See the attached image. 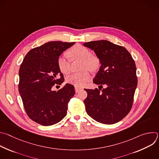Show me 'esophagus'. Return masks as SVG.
Segmentation results:
<instances>
[{
	"instance_id": "esophagus-1",
	"label": "esophagus",
	"mask_w": 159,
	"mask_h": 159,
	"mask_svg": "<svg viewBox=\"0 0 159 159\" xmlns=\"http://www.w3.org/2000/svg\"><path fill=\"white\" fill-rule=\"evenodd\" d=\"M82 89L79 87H75V93H79L80 90H82Z\"/></svg>"
}]
</instances>
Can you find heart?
Returning <instances> with one entry per match:
<instances>
[{
  "mask_svg": "<svg viewBox=\"0 0 159 159\" xmlns=\"http://www.w3.org/2000/svg\"><path fill=\"white\" fill-rule=\"evenodd\" d=\"M69 55L72 59L82 60V69H89L94 70L99 65L98 58L90 54V50L81 44H75L68 52ZM57 65L59 70L63 74L67 75L70 73V62L65 55H60L57 60ZM91 75L87 70L80 73L72 74L66 79L68 83L75 87H82L90 80Z\"/></svg>",
  "mask_w": 159,
  "mask_h": 159,
  "instance_id": "b5f03b06",
  "label": "heart"
}]
</instances>
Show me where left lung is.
I'll list each match as a JSON object with an SVG mask.
<instances>
[{
  "instance_id": "8db88e82",
  "label": "left lung",
  "mask_w": 159,
  "mask_h": 159,
  "mask_svg": "<svg viewBox=\"0 0 159 159\" xmlns=\"http://www.w3.org/2000/svg\"><path fill=\"white\" fill-rule=\"evenodd\" d=\"M94 51L101 66L93 82L103 89H85L87 115L96 121L111 125L119 122L129 112L137 86L135 63L128 51L107 40L85 43Z\"/></svg>"
}]
</instances>
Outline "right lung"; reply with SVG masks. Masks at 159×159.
<instances>
[{"label":"right lung","mask_w":159,"mask_h":159,"mask_svg":"<svg viewBox=\"0 0 159 159\" xmlns=\"http://www.w3.org/2000/svg\"><path fill=\"white\" fill-rule=\"evenodd\" d=\"M74 44L46 43L31 50L20 65L19 92L28 116L39 125H55L66 115L68 103L75 94L74 87L66 84L58 90H52V87L64 81L58 58ZM59 75L60 79H57Z\"/></svg>","instance_id":"right-lung-1"}]
</instances>
